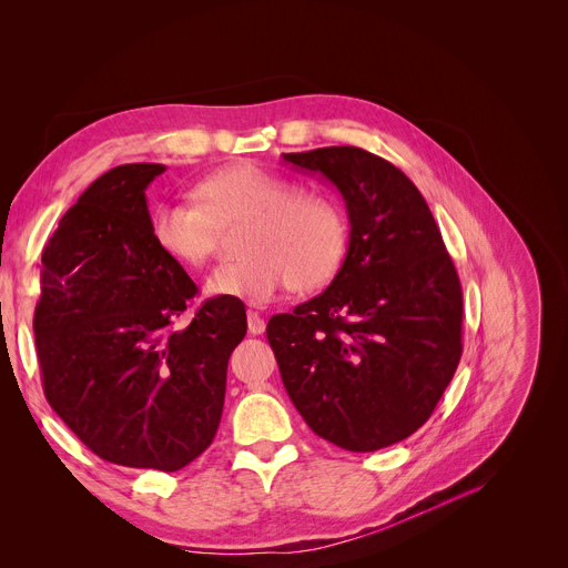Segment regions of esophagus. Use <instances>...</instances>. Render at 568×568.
<instances>
[{
    "label": "esophagus",
    "mask_w": 568,
    "mask_h": 568,
    "mask_svg": "<svg viewBox=\"0 0 568 568\" xmlns=\"http://www.w3.org/2000/svg\"><path fill=\"white\" fill-rule=\"evenodd\" d=\"M246 320H248V333H251V335L264 333V320L260 317V313L248 311V313H246Z\"/></svg>",
    "instance_id": "1"
}]
</instances>
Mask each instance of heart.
I'll return each instance as SVG.
<instances>
[{"label":"heart","mask_w":568,"mask_h":568,"mask_svg":"<svg viewBox=\"0 0 568 568\" xmlns=\"http://www.w3.org/2000/svg\"><path fill=\"white\" fill-rule=\"evenodd\" d=\"M194 201H162L150 214V235L175 262L201 267L219 248L221 231L244 225L240 262L223 264L205 283L210 296L262 306L285 287L326 285L347 255V216L333 199L274 171L244 162L196 184Z\"/></svg>","instance_id":"b5f03b06"}]
</instances>
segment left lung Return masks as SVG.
Wrapping results in <instances>:
<instances>
[{
	"instance_id": "8db88e82",
	"label": "left lung",
	"mask_w": 568,
	"mask_h": 568,
	"mask_svg": "<svg viewBox=\"0 0 568 568\" xmlns=\"http://www.w3.org/2000/svg\"><path fill=\"white\" fill-rule=\"evenodd\" d=\"M343 194L349 248L331 285L274 315L267 339L283 386L324 440L374 452L434 413L462 361V283L423 194L363 148L287 153Z\"/></svg>"
}]
</instances>
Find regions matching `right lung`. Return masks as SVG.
<instances>
[{
  "label": "right lung",
  "mask_w": 568,
  "mask_h": 568,
  "mask_svg": "<svg viewBox=\"0 0 568 568\" xmlns=\"http://www.w3.org/2000/svg\"><path fill=\"white\" fill-rule=\"evenodd\" d=\"M164 171L111 169L61 216L41 257L33 333L45 397L93 455L175 473L219 429L246 311L214 296L175 328L199 287L150 235L145 186Z\"/></svg>",
  "instance_id": "right-lung-1"
}]
</instances>
